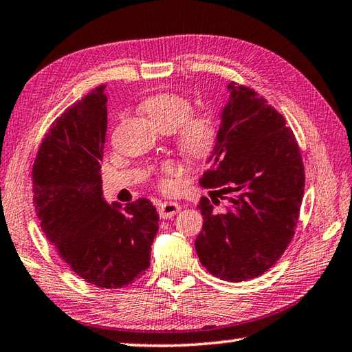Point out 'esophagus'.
I'll use <instances>...</instances> for the list:
<instances>
[{
	"mask_svg": "<svg viewBox=\"0 0 352 352\" xmlns=\"http://www.w3.org/2000/svg\"><path fill=\"white\" fill-rule=\"evenodd\" d=\"M182 210V206L177 201H163L158 204V213L163 219H169Z\"/></svg>",
	"mask_w": 352,
	"mask_h": 352,
	"instance_id": "obj_1",
	"label": "esophagus"
}]
</instances>
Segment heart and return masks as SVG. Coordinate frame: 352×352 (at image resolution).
Returning <instances> with one entry per match:
<instances>
[{"label": "heart", "instance_id": "heart-1", "mask_svg": "<svg viewBox=\"0 0 352 352\" xmlns=\"http://www.w3.org/2000/svg\"><path fill=\"white\" fill-rule=\"evenodd\" d=\"M142 111L146 114L154 126L164 131L178 129V143L183 153L203 160L212 154L218 139L217 120L210 114H192V103L184 96L177 93H158L144 99L142 103ZM178 164L166 162L162 166L160 186L168 189L170 182L168 177L178 174Z\"/></svg>", "mask_w": 352, "mask_h": 352}]
</instances>
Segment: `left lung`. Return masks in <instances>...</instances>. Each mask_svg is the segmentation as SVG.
<instances>
[{
  "mask_svg": "<svg viewBox=\"0 0 352 352\" xmlns=\"http://www.w3.org/2000/svg\"><path fill=\"white\" fill-rule=\"evenodd\" d=\"M219 111L210 169L199 186L203 230L195 239L199 263L219 279L258 278L285 252L304 197L305 172L294 134L264 98L230 82ZM225 201L218 211L217 198Z\"/></svg>",
  "mask_w": 352,
  "mask_h": 352,
  "instance_id": "8db88e82",
  "label": "left lung"
}]
</instances>
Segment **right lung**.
Segmentation results:
<instances>
[{
  "mask_svg": "<svg viewBox=\"0 0 352 352\" xmlns=\"http://www.w3.org/2000/svg\"><path fill=\"white\" fill-rule=\"evenodd\" d=\"M107 122L105 85L54 120L33 164V201L41 229L72 270L114 290L148 270L160 217L146 198L122 206L103 197Z\"/></svg>",
  "mask_w": 352,
  "mask_h": 352,
  "instance_id": "right-lung-1",
  "label": "right lung"
}]
</instances>
